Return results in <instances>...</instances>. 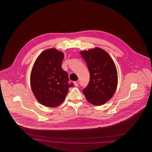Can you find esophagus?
Instances as JSON below:
<instances>
[{
	"label": "esophagus",
	"instance_id": "1",
	"mask_svg": "<svg viewBox=\"0 0 152 152\" xmlns=\"http://www.w3.org/2000/svg\"><path fill=\"white\" fill-rule=\"evenodd\" d=\"M79 84V81H76L74 82V84H75V86L76 87L78 86Z\"/></svg>",
	"mask_w": 152,
	"mask_h": 152
}]
</instances>
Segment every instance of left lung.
I'll use <instances>...</instances> for the list:
<instances>
[{
    "instance_id": "8db88e82",
    "label": "left lung",
    "mask_w": 152,
    "mask_h": 152,
    "mask_svg": "<svg viewBox=\"0 0 152 152\" xmlns=\"http://www.w3.org/2000/svg\"><path fill=\"white\" fill-rule=\"evenodd\" d=\"M90 74L88 85L83 89L87 101L94 105H101L115 94L118 76L116 65L108 53L99 47L81 51Z\"/></svg>"
}]
</instances>
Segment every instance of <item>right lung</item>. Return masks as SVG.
Wrapping results in <instances>:
<instances>
[{
    "label": "right lung",
    "instance_id": "obj_1",
    "mask_svg": "<svg viewBox=\"0 0 152 152\" xmlns=\"http://www.w3.org/2000/svg\"><path fill=\"white\" fill-rule=\"evenodd\" d=\"M64 53L48 49L36 58L31 73V87L37 100L49 107H56L65 100L72 83L68 84L67 72L61 68Z\"/></svg>",
    "mask_w": 152,
    "mask_h": 152
}]
</instances>
